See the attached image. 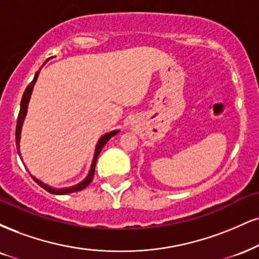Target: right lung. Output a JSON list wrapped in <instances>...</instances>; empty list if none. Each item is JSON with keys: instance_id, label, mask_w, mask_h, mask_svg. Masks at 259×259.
Wrapping results in <instances>:
<instances>
[{"instance_id": "obj_1", "label": "right lung", "mask_w": 259, "mask_h": 259, "mask_svg": "<svg viewBox=\"0 0 259 259\" xmlns=\"http://www.w3.org/2000/svg\"><path fill=\"white\" fill-rule=\"evenodd\" d=\"M47 62V61H46ZM45 62V64H46ZM43 64V65H45ZM40 70V68H39ZM38 74H39V71H37L35 77H33L32 82H31L29 85H27V88L25 89L24 92V95L23 98H21V102H20V111H19V116H18V121H17V129H15V142H17V149H18V153L20 154V149H19V142H20V134H21V126H23V123H24V119L25 117H26V112H27V106H29V101H30V98H31V94H32V90H33V85H35L37 78H38ZM119 133V130H113V132L111 133H107L105 134L104 136H101L100 140L96 143V147H95V153H94V158H93V163H92V166H90V170H89V174L88 176L84 179L82 182H79L78 185H74V186H71V187H66V188H53V187L46 185V183H43L42 181H39L38 179H36L35 176L31 175L32 177L33 181L37 183V185H39L42 187L43 189H46L47 192L52 193V194H57V195H64V194H68V193H74V192H79L82 191V189L85 188L87 186L89 185L90 182L93 181V177H94V172H95V165H96V160H98V157L100 154V152L102 151V148H104V146L106 143L108 142V140L111 138H113L114 135H117V134Z\"/></svg>"}]
</instances>
